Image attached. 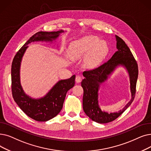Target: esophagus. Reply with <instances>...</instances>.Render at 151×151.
Wrapping results in <instances>:
<instances>
[{
	"instance_id": "34e87169",
	"label": "esophagus",
	"mask_w": 151,
	"mask_h": 151,
	"mask_svg": "<svg viewBox=\"0 0 151 151\" xmlns=\"http://www.w3.org/2000/svg\"><path fill=\"white\" fill-rule=\"evenodd\" d=\"M82 80V78L80 76H76L75 78V81L76 83H79Z\"/></svg>"
}]
</instances>
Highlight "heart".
<instances>
[{
	"mask_svg": "<svg viewBox=\"0 0 151 151\" xmlns=\"http://www.w3.org/2000/svg\"><path fill=\"white\" fill-rule=\"evenodd\" d=\"M109 52L107 42L95 36H86L72 41L68 47L67 58L78 59L82 58L83 65L88 69H94L102 63Z\"/></svg>",
	"mask_w": 151,
	"mask_h": 151,
	"instance_id": "1",
	"label": "heart"
}]
</instances>
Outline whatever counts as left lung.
<instances>
[{
	"label": "left lung",
	"instance_id": "left-lung-1",
	"mask_svg": "<svg viewBox=\"0 0 151 151\" xmlns=\"http://www.w3.org/2000/svg\"><path fill=\"white\" fill-rule=\"evenodd\" d=\"M117 51L110 59L96 69L84 71V77L81 81L83 88V108L89 119L99 123H107L119 117L132 104L136 93V82L138 76V67L134 58L128 45L122 38L115 35ZM119 67L126 70L130 80L131 92L130 101L119 113H109L102 111L99 107V91L101 83Z\"/></svg>",
	"mask_w": 151,
	"mask_h": 151
}]
</instances>
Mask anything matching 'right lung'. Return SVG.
I'll list each match as a JSON object with an SVG mask.
<instances>
[{
  "mask_svg": "<svg viewBox=\"0 0 151 151\" xmlns=\"http://www.w3.org/2000/svg\"><path fill=\"white\" fill-rule=\"evenodd\" d=\"M65 31H39L36 32L18 50L13 60L11 76L12 91L14 99L23 112L38 122H47L57 115L62 109L67 91L75 85V75L66 80L58 81L44 96L32 98L24 91L20 82V67L22 58L28 45L35 42L53 43Z\"/></svg>",
  "mask_w": 151,
  "mask_h": 151,
  "instance_id": "obj_1",
  "label": "right lung"
}]
</instances>
